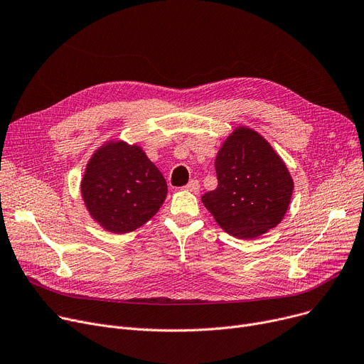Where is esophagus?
I'll list each match as a JSON object with an SVG mask.
<instances>
[{"label": "esophagus", "mask_w": 364, "mask_h": 364, "mask_svg": "<svg viewBox=\"0 0 364 364\" xmlns=\"http://www.w3.org/2000/svg\"><path fill=\"white\" fill-rule=\"evenodd\" d=\"M186 188L188 190V191H191V193H199V188H200V184H199V181L198 180H191L187 186H186Z\"/></svg>", "instance_id": "obj_1"}]
</instances>
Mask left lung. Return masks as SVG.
Masks as SVG:
<instances>
[{
  "instance_id": "8db88e82",
  "label": "left lung",
  "mask_w": 364,
  "mask_h": 364,
  "mask_svg": "<svg viewBox=\"0 0 364 364\" xmlns=\"http://www.w3.org/2000/svg\"><path fill=\"white\" fill-rule=\"evenodd\" d=\"M218 187L202 202L220 227L238 238H256L275 228L288 210L294 183L268 140L237 127L216 155Z\"/></svg>"
}]
</instances>
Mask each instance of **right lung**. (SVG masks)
I'll return each instance as SVG.
<instances>
[{"mask_svg": "<svg viewBox=\"0 0 364 364\" xmlns=\"http://www.w3.org/2000/svg\"><path fill=\"white\" fill-rule=\"evenodd\" d=\"M80 190L90 216L115 234L146 224L168 193L156 165L137 144L123 140H111L92 155Z\"/></svg>", "mask_w": 364, "mask_h": 364, "instance_id": "1", "label": "right lung"}]
</instances>
